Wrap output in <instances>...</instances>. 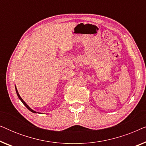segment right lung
Returning <instances> with one entry per match:
<instances>
[{"mask_svg":"<svg viewBox=\"0 0 146 146\" xmlns=\"http://www.w3.org/2000/svg\"><path fill=\"white\" fill-rule=\"evenodd\" d=\"M15 88H16V92H17V96H18V97H19V98L20 100H21V101L22 102H23V104H24V105H25V106H26V107H27V108H28V109H29L30 111H32V112H33V113H37V112H36V111H34V110H32V109L31 108H30V107L29 106H28V105L27 104H26V103H25V101H24L23 99H22V98H21V96H20L19 94V92H18V90H17V88H16V87H15Z\"/></svg>","mask_w":146,"mask_h":146,"instance_id":"add662e5","label":"right lung"}]
</instances>
